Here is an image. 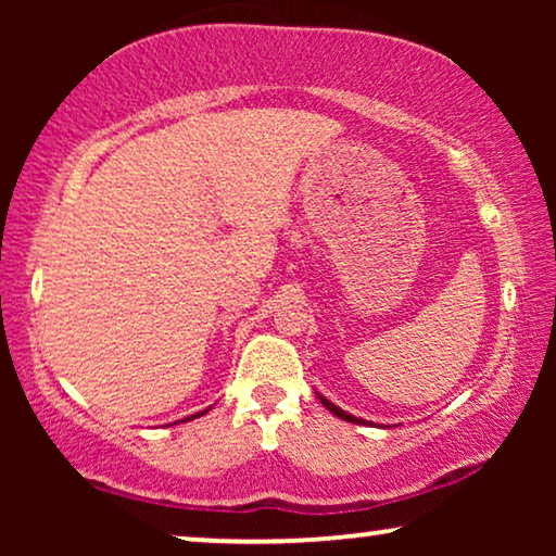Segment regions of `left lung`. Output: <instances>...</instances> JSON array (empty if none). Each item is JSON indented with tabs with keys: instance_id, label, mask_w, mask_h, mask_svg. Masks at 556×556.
Instances as JSON below:
<instances>
[{
	"instance_id": "8db88e82",
	"label": "left lung",
	"mask_w": 556,
	"mask_h": 556,
	"mask_svg": "<svg viewBox=\"0 0 556 556\" xmlns=\"http://www.w3.org/2000/svg\"><path fill=\"white\" fill-rule=\"evenodd\" d=\"M316 397H318V400H321V405H324L326 409H329V413H331V415H337V417H341V420H346V422H356V425H364V422H367V420H362V417H354V415H349V413H344V409H341V407H337V405H333V402H329V400H326V397H324V394H318V392H316Z\"/></svg>"
}]
</instances>
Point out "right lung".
<instances>
[{
	"mask_svg": "<svg viewBox=\"0 0 556 556\" xmlns=\"http://www.w3.org/2000/svg\"><path fill=\"white\" fill-rule=\"evenodd\" d=\"M210 409V407H207ZM207 409H202V413H197V415H189V417H185V420H181V422H187V420H194V417H202L204 413H207Z\"/></svg>",
	"mask_w": 556,
	"mask_h": 556,
	"instance_id": "right-lung-1",
	"label": "right lung"
}]
</instances>
